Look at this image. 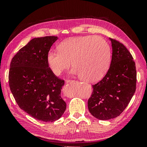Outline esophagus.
<instances>
[{
  "mask_svg": "<svg viewBox=\"0 0 147 147\" xmlns=\"http://www.w3.org/2000/svg\"><path fill=\"white\" fill-rule=\"evenodd\" d=\"M71 82H74V80H65L66 84H68V83H70Z\"/></svg>",
  "mask_w": 147,
  "mask_h": 147,
  "instance_id": "34e87169",
  "label": "esophagus"
}]
</instances>
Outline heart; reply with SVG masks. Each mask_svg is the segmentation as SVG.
Wrapping results in <instances>:
<instances>
[{
	"label": "heart",
	"instance_id": "heart-1",
	"mask_svg": "<svg viewBox=\"0 0 147 147\" xmlns=\"http://www.w3.org/2000/svg\"><path fill=\"white\" fill-rule=\"evenodd\" d=\"M58 50L50 51L47 55L48 65L55 75H60L71 62L72 74L84 82H95L105 76L110 66L111 47L100 36L70 38L61 42Z\"/></svg>",
	"mask_w": 147,
	"mask_h": 147
}]
</instances>
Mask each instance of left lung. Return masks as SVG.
Segmentation results:
<instances>
[{
    "label": "left lung",
    "mask_w": 147,
    "mask_h": 147,
    "mask_svg": "<svg viewBox=\"0 0 147 147\" xmlns=\"http://www.w3.org/2000/svg\"><path fill=\"white\" fill-rule=\"evenodd\" d=\"M110 40L113 47L110 67L102 80L92 85V92L88 100L90 114L101 120L119 116L136 89V69L132 55L119 41Z\"/></svg>",
    "instance_id": "1"
}]
</instances>
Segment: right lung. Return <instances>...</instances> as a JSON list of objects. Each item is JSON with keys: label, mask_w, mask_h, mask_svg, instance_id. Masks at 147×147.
I'll use <instances>...</instances> for the list:
<instances>
[{"label": "right lung", "mask_w": 147, "mask_h": 147, "mask_svg": "<svg viewBox=\"0 0 147 147\" xmlns=\"http://www.w3.org/2000/svg\"><path fill=\"white\" fill-rule=\"evenodd\" d=\"M57 39L55 36L32 39L10 63L9 85L16 102L31 117L44 122L60 118L66 109L60 94L64 80L53 73L47 62Z\"/></svg>", "instance_id": "add662e5"}]
</instances>
